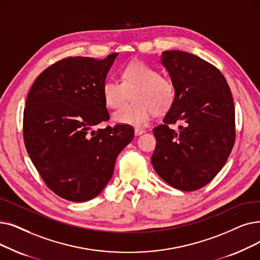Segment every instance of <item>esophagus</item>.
<instances>
[{"mask_svg": "<svg viewBox=\"0 0 260 260\" xmlns=\"http://www.w3.org/2000/svg\"><path fill=\"white\" fill-rule=\"evenodd\" d=\"M144 132L145 131L142 128H135V135H136V136H140V135H142Z\"/></svg>", "mask_w": 260, "mask_h": 260, "instance_id": "obj_1", "label": "esophagus"}]
</instances>
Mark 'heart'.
<instances>
[{"mask_svg": "<svg viewBox=\"0 0 260 260\" xmlns=\"http://www.w3.org/2000/svg\"><path fill=\"white\" fill-rule=\"evenodd\" d=\"M121 83L107 78L102 85L105 104L117 109L131 94L133 102L114 114V121L135 127H143L155 112L162 115L175 100V86L170 77L159 74L156 68L141 60L126 63L120 71Z\"/></svg>", "mask_w": 260, "mask_h": 260, "instance_id": "b5f03b06", "label": "heart"}]
</instances>
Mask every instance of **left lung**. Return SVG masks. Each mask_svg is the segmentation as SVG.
<instances>
[{
  "label": "left lung",
  "mask_w": 260,
  "mask_h": 260,
  "mask_svg": "<svg viewBox=\"0 0 260 260\" xmlns=\"http://www.w3.org/2000/svg\"><path fill=\"white\" fill-rule=\"evenodd\" d=\"M160 63L175 86V100L153 129L156 173L182 191L207 185L226 162L235 142V106L223 74L194 54L165 51ZM183 122L178 132L171 123Z\"/></svg>",
  "instance_id": "8db88e82"
}]
</instances>
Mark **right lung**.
Segmentation results:
<instances>
[{
	"label": "right lung",
	"instance_id": "1",
	"mask_svg": "<svg viewBox=\"0 0 260 260\" xmlns=\"http://www.w3.org/2000/svg\"><path fill=\"white\" fill-rule=\"evenodd\" d=\"M117 56L64 58L44 70L28 92L26 151L44 183L68 201L100 194L118 155L134 138V128L125 124L91 131L109 119L102 85Z\"/></svg>",
	"mask_w": 260,
	"mask_h": 260
}]
</instances>
